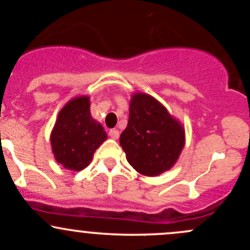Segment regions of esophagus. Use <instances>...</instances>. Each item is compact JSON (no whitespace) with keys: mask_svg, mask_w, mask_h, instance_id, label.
I'll return each mask as SVG.
<instances>
[{"mask_svg":"<svg viewBox=\"0 0 250 250\" xmlns=\"http://www.w3.org/2000/svg\"><path fill=\"white\" fill-rule=\"evenodd\" d=\"M109 136H110L111 139L117 140L120 136V131L117 130V129H110V130H109Z\"/></svg>","mask_w":250,"mask_h":250,"instance_id":"1","label":"esophagus"}]
</instances>
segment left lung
Segmentation results:
<instances>
[{"label": "left lung", "mask_w": 250, "mask_h": 250, "mask_svg": "<svg viewBox=\"0 0 250 250\" xmlns=\"http://www.w3.org/2000/svg\"><path fill=\"white\" fill-rule=\"evenodd\" d=\"M185 142V127L161 102L145 93L131 96L120 145L137 173L153 177L169 170L179 160Z\"/></svg>", "instance_id": "8db88e82"}]
</instances>
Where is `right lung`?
Segmentation results:
<instances>
[{
    "label": "right lung",
    "mask_w": 250,
    "mask_h": 250,
    "mask_svg": "<svg viewBox=\"0 0 250 250\" xmlns=\"http://www.w3.org/2000/svg\"><path fill=\"white\" fill-rule=\"evenodd\" d=\"M105 140L107 133L101 123L91 117L90 99L85 95L65 103L50 134L56 162L74 171L88 167L95 150Z\"/></svg>",
    "instance_id": "obj_1"
}]
</instances>
